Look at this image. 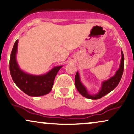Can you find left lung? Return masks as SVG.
<instances>
[{
  "label": "left lung",
  "mask_w": 134,
  "mask_h": 134,
  "mask_svg": "<svg viewBox=\"0 0 134 134\" xmlns=\"http://www.w3.org/2000/svg\"><path fill=\"white\" fill-rule=\"evenodd\" d=\"M121 56H122V57H121L119 68L117 70V72H115V75L112 76L111 78H109V79L107 80L102 82L101 89L98 91V93H97L95 94H90L88 93L87 89L81 82L79 74L77 72L76 75H75V86L78 92L80 93V94H81L82 96L86 97V98H90V99L97 100L102 98V97L108 94L112 90H114L119 83L120 80L122 78V73H123L124 62H125V60H124V55L122 51H121Z\"/></svg>",
  "instance_id": "8db88e82"
}]
</instances>
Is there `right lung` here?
<instances>
[{
  "instance_id": "add662e5",
  "label": "right lung",
  "mask_w": 134,
  "mask_h": 134,
  "mask_svg": "<svg viewBox=\"0 0 134 134\" xmlns=\"http://www.w3.org/2000/svg\"><path fill=\"white\" fill-rule=\"evenodd\" d=\"M18 40L15 41L9 59V71L17 87L31 97H40L48 94L52 90L55 77L62 66L54 67L45 75H32L25 72L19 67L16 60Z\"/></svg>"
}]
</instances>
